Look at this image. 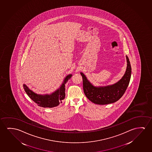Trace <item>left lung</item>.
Segmentation results:
<instances>
[{
  "label": "left lung",
  "instance_id": "obj_1",
  "mask_svg": "<svg viewBox=\"0 0 152 152\" xmlns=\"http://www.w3.org/2000/svg\"><path fill=\"white\" fill-rule=\"evenodd\" d=\"M127 67L123 77L116 84L106 86L96 87L90 84L83 73V89L85 94L90 101L97 104H107L118 101L124 95L130 83L131 67L130 61L126 56Z\"/></svg>",
  "mask_w": 152,
  "mask_h": 152
}]
</instances>
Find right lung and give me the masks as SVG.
Segmentation results:
<instances>
[{"label":"right lung","mask_w":152,"mask_h":152,"mask_svg":"<svg viewBox=\"0 0 152 152\" xmlns=\"http://www.w3.org/2000/svg\"><path fill=\"white\" fill-rule=\"evenodd\" d=\"M72 77V75H69L66 76L64 79V82L56 91L51 95H39L36 94L29 88L26 85H23L25 91L30 98L33 100L37 106L42 107L44 108H53L59 105L60 103H62L63 100L65 97V85L68 80Z\"/></svg>","instance_id":"add662e5"}]
</instances>
